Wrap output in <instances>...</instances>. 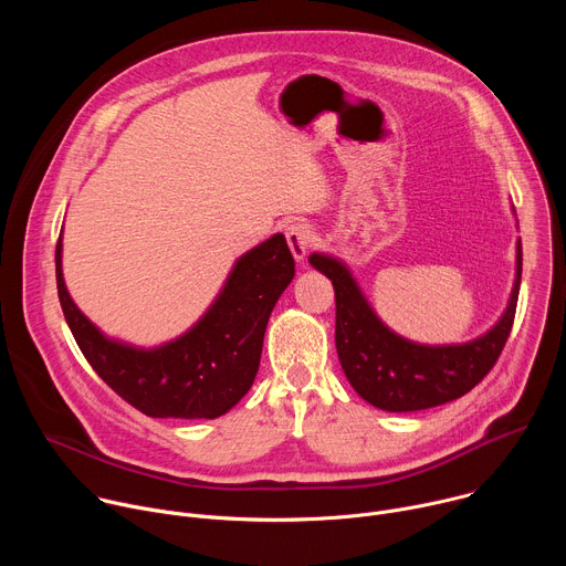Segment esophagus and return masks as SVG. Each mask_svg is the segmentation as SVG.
Listing matches in <instances>:
<instances>
[{
	"mask_svg": "<svg viewBox=\"0 0 566 566\" xmlns=\"http://www.w3.org/2000/svg\"><path fill=\"white\" fill-rule=\"evenodd\" d=\"M286 234V244L295 258V262H304L308 249H311V239H313V230L308 223L304 221H291L284 230Z\"/></svg>",
	"mask_w": 566,
	"mask_h": 566,
	"instance_id": "1",
	"label": "esophagus"
}]
</instances>
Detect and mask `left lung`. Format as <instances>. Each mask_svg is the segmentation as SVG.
Returning <instances> with one entry per match:
<instances>
[{
  "instance_id": "left-lung-1",
  "label": "left lung",
  "mask_w": 566,
  "mask_h": 566,
  "mask_svg": "<svg viewBox=\"0 0 566 566\" xmlns=\"http://www.w3.org/2000/svg\"><path fill=\"white\" fill-rule=\"evenodd\" d=\"M308 264L334 284L336 349L352 387L378 410L419 412L463 396L497 363L515 317L522 241L515 244L513 289L495 325L472 340L448 345L417 343L389 329L340 258L313 253Z\"/></svg>"
}]
</instances>
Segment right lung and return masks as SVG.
Returning a JSON list of instances; mask_svg holds the SVG:
<instances>
[{"mask_svg":"<svg viewBox=\"0 0 566 566\" xmlns=\"http://www.w3.org/2000/svg\"><path fill=\"white\" fill-rule=\"evenodd\" d=\"M295 275L282 232L234 260L203 315L181 336L138 347L101 332L73 302L62 273L55 280L66 325L96 374L129 406L151 419H217L251 389L273 306Z\"/></svg>","mask_w":566,"mask_h":566,"instance_id":"1","label":"right lung"}]
</instances>
